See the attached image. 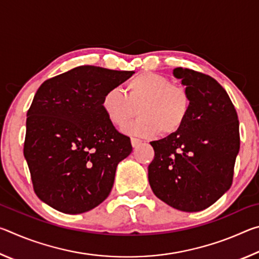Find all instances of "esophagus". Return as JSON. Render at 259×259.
I'll return each instance as SVG.
<instances>
[{
	"label": "esophagus",
	"mask_w": 259,
	"mask_h": 259,
	"mask_svg": "<svg viewBox=\"0 0 259 259\" xmlns=\"http://www.w3.org/2000/svg\"><path fill=\"white\" fill-rule=\"evenodd\" d=\"M143 142L138 138H131V145H133V147H138L140 144H142Z\"/></svg>",
	"instance_id": "obj_1"
}]
</instances>
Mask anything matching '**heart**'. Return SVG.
Instances as JSON below:
<instances>
[{"label": "heart", "mask_w": 259, "mask_h": 259, "mask_svg": "<svg viewBox=\"0 0 259 259\" xmlns=\"http://www.w3.org/2000/svg\"><path fill=\"white\" fill-rule=\"evenodd\" d=\"M121 90H107L102 99V108L107 120L122 128L137 114L139 119L125 128L126 133L153 137L156 134L172 135L185 123L191 108L187 91L172 84L168 77L156 73H142Z\"/></svg>", "instance_id": "obj_1"}]
</instances>
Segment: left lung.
Segmentation results:
<instances>
[{
	"mask_svg": "<svg viewBox=\"0 0 259 259\" xmlns=\"http://www.w3.org/2000/svg\"><path fill=\"white\" fill-rule=\"evenodd\" d=\"M191 108L177 133L151 142L154 160L148 182L154 194L186 212L210 207L230 190L240 150L238 114L229 95L211 76L177 67Z\"/></svg>",
	"mask_w": 259,
	"mask_h": 259,
	"instance_id": "8db88e82",
	"label": "left lung"
}]
</instances>
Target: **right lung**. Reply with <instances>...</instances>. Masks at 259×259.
Returning <instances> with one entry per match:
<instances>
[{
  "instance_id": "obj_1",
  "label": "right lung",
  "mask_w": 259,
  "mask_h": 259,
  "mask_svg": "<svg viewBox=\"0 0 259 259\" xmlns=\"http://www.w3.org/2000/svg\"><path fill=\"white\" fill-rule=\"evenodd\" d=\"M135 72L78 66L45 81L27 112L24 156L38 199L82 213L107 198L130 138L107 120L102 99Z\"/></svg>"
}]
</instances>
